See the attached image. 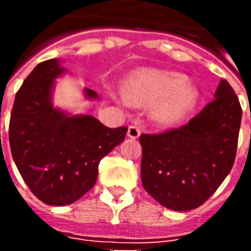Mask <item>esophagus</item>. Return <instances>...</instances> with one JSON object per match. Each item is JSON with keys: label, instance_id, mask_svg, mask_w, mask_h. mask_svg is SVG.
Wrapping results in <instances>:
<instances>
[{"label": "esophagus", "instance_id": "34e87169", "mask_svg": "<svg viewBox=\"0 0 251 251\" xmlns=\"http://www.w3.org/2000/svg\"><path fill=\"white\" fill-rule=\"evenodd\" d=\"M140 134H141V130H140V127H138V126L130 125L129 127H127V137H130V138H133V140H136V138L140 137Z\"/></svg>", "mask_w": 251, "mask_h": 251}]
</instances>
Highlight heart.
Instances as JSON below:
<instances>
[{"label": "heart", "mask_w": 251, "mask_h": 251, "mask_svg": "<svg viewBox=\"0 0 251 251\" xmlns=\"http://www.w3.org/2000/svg\"><path fill=\"white\" fill-rule=\"evenodd\" d=\"M122 103L153 106V118L160 125H176L191 114L199 100L198 90L183 74L160 70H140L125 82Z\"/></svg>", "instance_id": "obj_1"}]
</instances>
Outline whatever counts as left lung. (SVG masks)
Segmentation results:
<instances>
[{"mask_svg": "<svg viewBox=\"0 0 251 251\" xmlns=\"http://www.w3.org/2000/svg\"><path fill=\"white\" fill-rule=\"evenodd\" d=\"M214 97L187 125L140 136L142 185L169 210L198 208L234 165L242 109L225 79Z\"/></svg>", "mask_w": 251, "mask_h": 251, "instance_id": "1", "label": "left lung"}]
</instances>
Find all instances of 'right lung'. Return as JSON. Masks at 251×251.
I'll list each match as a JSON object with an SVG mask.
<instances>
[{
	"label": "right lung",
	"instance_id": "add662e5",
	"mask_svg": "<svg viewBox=\"0 0 251 251\" xmlns=\"http://www.w3.org/2000/svg\"><path fill=\"white\" fill-rule=\"evenodd\" d=\"M59 59L33 68L16 94L9 144L16 167L36 198L50 205L71 204L93 188L102 158L125 140L127 127L110 129L93 115L70 114L52 103ZM87 99L99 95L84 88Z\"/></svg>",
	"mask_w": 251,
	"mask_h": 251
}]
</instances>
